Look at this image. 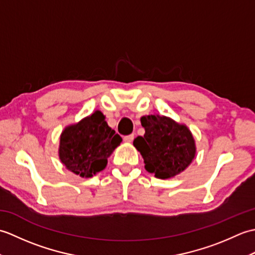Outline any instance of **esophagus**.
Masks as SVG:
<instances>
[{
	"instance_id": "34e87169",
	"label": "esophagus",
	"mask_w": 255,
	"mask_h": 255,
	"mask_svg": "<svg viewBox=\"0 0 255 255\" xmlns=\"http://www.w3.org/2000/svg\"><path fill=\"white\" fill-rule=\"evenodd\" d=\"M134 139V134L131 133V134H128V136H125L124 137V141L125 142H132Z\"/></svg>"
}]
</instances>
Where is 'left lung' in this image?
<instances>
[{"instance_id":"obj_1","label":"left lung","mask_w":255,"mask_h":255,"mask_svg":"<svg viewBox=\"0 0 255 255\" xmlns=\"http://www.w3.org/2000/svg\"><path fill=\"white\" fill-rule=\"evenodd\" d=\"M141 125L145 133L134 139L133 145L142 155L145 170L155 177L170 178L191 164L196 149L186 126L159 115L142 117Z\"/></svg>"}]
</instances>
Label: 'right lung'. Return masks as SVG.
<instances>
[{"instance_id": "add662e5", "label": "right lung", "mask_w": 255, "mask_h": 255, "mask_svg": "<svg viewBox=\"0 0 255 255\" xmlns=\"http://www.w3.org/2000/svg\"><path fill=\"white\" fill-rule=\"evenodd\" d=\"M123 141L108 127L100 111L64 129L59 156L67 169L82 177H91L105 169L108 156Z\"/></svg>"}]
</instances>
